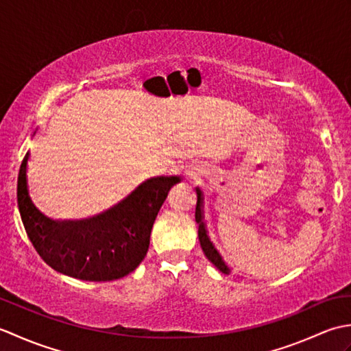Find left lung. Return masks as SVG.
I'll return each mask as SVG.
<instances>
[{
	"instance_id": "8db88e82",
	"label": "left lung",
	"mask_w": 351,
	"mask_h": 351,
	"mask_svg": "<svg viewBox=\"0 0 351 351\" xmlns=\"http://www.w3.org/2000/svg\"><path fill=\"white\" fill-rule=\"evenodd\" d=\"M197 193V204H196V221L199 223V241H200V247H202L205 256L211 261V263L219 268L221 273L229 274L230 273V268L225 264V261H223L221 255L217 252V249L214 247V244L211 243L210 237H208L206 232V228H205V223H204V213H202V191L199 189H196Z\"/></svg>"
}]
</instances>
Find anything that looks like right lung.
Returning <instances> with one entry per match:
<instances>
[{"mask_svg": "<svg viewBox=\"0 0 351 351\" xmlns=\"http://www.w3.org/2000/svg\"><path fill=\"white\" fill-rule=\"evenodd\" d=\"M18 176V206L29 241L56 271L92 282L121 279L145 259L154 221L169 190L180 176L145 181L116 210L77 221H54L37 210L28 196L27 161Z\"/></svg>", "mask_w": 351, "mask_h": 351, "instance_id": "right-lung-1", "label": "right lung"}]
</instances>
